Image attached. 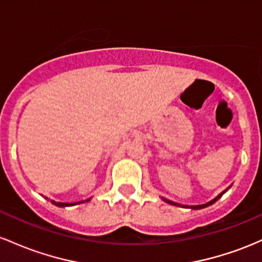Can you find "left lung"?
<instances>
[{"label":"left lung","instance_id":"left-lung-1","mask_svg":"<svg viewBox=\"0 0 262 262\" xmlns=\"http://www.w3.org/2000/svg\"><path fill=\"white\" fill-rule=\"evenodd\" d=\"M223 194H224V192L222 193V194H219L218 196H216L215 199H213V201L211 202H209V203H207V204H203V205H192V207H189V208H193V209H202V208H204V207H208V205H210V204H213V203H215L216 201H218V199L220 198V196H222ZM168 203H170V204H176V203H172V202H169V201H167ZM188 208V207H187Z\"/></svg>","mask_w":262,"mask_h":262}]
</instances>
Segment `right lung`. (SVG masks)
I'll return each mask as SVG.
<instances>
[{
	"instance_id": "1",
	"label": "right lung",
	"mask_w": 262,
	"mask_h": 262,
	"mask_svg": "<svg viewBox=\"0 0 262 262\" xmlns=\"http://www.w3.org/2000/svg\"><path fill=\"white\" fill-rule=\"evenodd\" d=\"M52 203L54 205H58V207H69V205H74L75 203H57V202H53Z\"/></svg>"
}]
</instances>
